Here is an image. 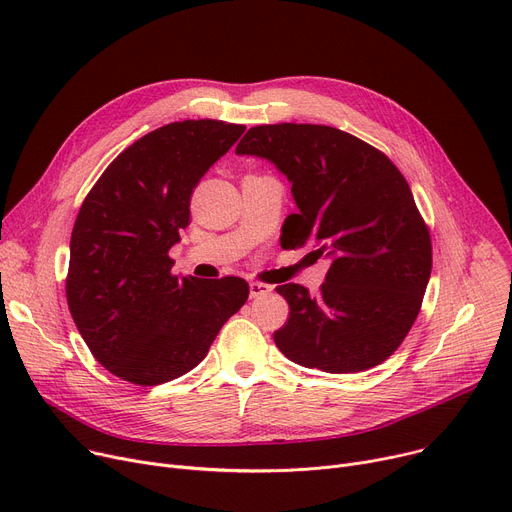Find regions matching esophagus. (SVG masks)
I'll list each match as a JSON object with an SVG mask.
<instances>
[{
	"mask_svg": "<svg viewBox=\"0 0 512 512\" xmlns=\"http://www.w3.org/2000/svg\"><path fill=\"white\" fill-rule=\"evenodd\" d=\"M270 292H272V286H270V284H263V282H251V284H249L251 299L265 297V294H270Z\"/></svg>",
	"mask_w": 512,
	"mask_h": 512,
	"instance_id": "34e87169",
	"label": "esophagus"
}]
</instances>
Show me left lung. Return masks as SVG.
<instances>
[{"instance_id": "obj_1", "label": "left lung", "mask_w": 512, "mask_h": 512, "mask_svg": "<svg viewBox=\"0 0 512 512\" xmlns=\"http://www.w3.org/2000/svg\"><path fill=\"white\" fill-rule=\"evenodd\" d=\"M238 155L263 157L288 178L299 213L282 247L332 259L321 292L282 284L290 315L274 342L294 363L357 373L407 338L432 274V238L411 188L375 147L321 124L253 126Z\"/></svg>"}]
</instances>
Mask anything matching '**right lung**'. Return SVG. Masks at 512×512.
I'll return each instance as SVG.
<instances>
[{
    "instance_id": "1",
    "label": "right lung",
    "mask_w": 512,
    "mask_h": 512,
    "mask_svg": "<svg viewBox=\"0 0 512 512\" xmlns=\"http://www.w3.org/2000/svg\"><path fill=\"white\" fill-rule=\"evenodd\" d=\"M242 132L222 120L161 126L124 149L80 205L68 307L93 357L130 384H166L197 367L249 299L242 278L174 276L168 255L193 188Z\"/></svg>"
}]
</instances>
